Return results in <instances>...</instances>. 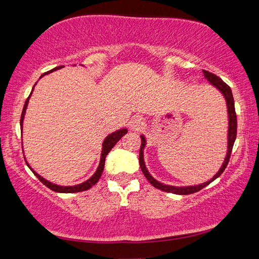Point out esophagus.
I'll return each instance as SVG.
<instances>
[{"mask_svg":"<svg viewBox=\"0 0 259 259\" xmlns=\"http://www.w3.org/2000/svg\"><path fill=\"white\" fill-rule=\"evenodd\" d=\"M144 125V120L140 116H134L130 121V128L133 130H140Z\"/></svg>","mask_w":259,"mask_h":259,"instance_id":"1","label":"esophagus"}]
</instances>
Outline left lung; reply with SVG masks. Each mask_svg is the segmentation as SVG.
<instances>
[{
	"label": "left lung",
	"instance_id": "1",
	"mask_svg": "<svg viewBox=\"0 0 259 259\" xmlns=\"http://www.w3.org/2000/svg\"><path fill=\"white\" fill-rule=\"evenodd\" d=\"M204 77L208 78V81L211 83L212 85H214L217 89L221 91V93L224 95V97L226 99V104H227V111H229V146H227V154L225 157L224 163H223L222 168L219 169V171L214 175L212 179H210L209 182L200 184V185H195V186H185V187H176V186H169V185H164L160 182L155 181L150 174H148L145 163H144V157H143V150L146 145V140L144 136H142V145H140V150H139V164H140V169L144 174V176L147 178V181L150 182L153 186L155 188H159L161 191L168 192V193H174V194H181V195H186V194H192V193L199 192L200 190H202L203 187L209 185L210 183L213 182L214 179L218 178L224 172L225 168L229 164L230 162V157H231V153H232V148H233L235 138H236V131H238V121H236V113H235V107H234V98L233 95H232V90L231 88L226 84V83L222 80L221 77L214 75V74L210 73L208 71H203Z\"/></svg>",
	"mask_w": 259,
	"mask_h": 259
}]
</instances>
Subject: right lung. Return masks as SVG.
I'll return each mask as SVG.
<instances>
[{
  "label": "right lung",
  "instance_id": "add662e5",
  "mask_svg": "<svg viewBox=\"0 0 259 259\" xmlns=\"http://www.w3.org/2000/svg\"><path fill=\"white\" fill-rule=\"evenodd\" d=\"M59 68H61V66L56 67V68H54V69H51V71H49V72L42 74L41 77H42L43 75H46V74H49V73L54 72V71H56V69H59ZM33 89H34V88H33ZM32 91H33V90H32ZM30 95H32V93H30ZM30 95L28 96V98L26 99L25 105H24V108H23V112H21L20 129H23V120H24V115H25V112H26V107H27L28 99H29V97H30ZM126 133H128V131H126V129H121V130H119V131H115V133H113V134H111L109 136H107L106 139H105L104 143H103L102 157H100V163H99V166H98L97 171L95 172L94 176L91 177L90 179H88L87 182L82 183V184H78V185H75V186H58V185H56V184H52V183H50V182L46 181V179L42 178V177L40 176V175H37L36 172H35L33 169H30V170H32V171L35 174V176H36L38 179H40V181H41L43 184H45V185H46L47 187H49L50 190L55 191V192H58V193H76V192L87 191V190H89V188L93 187L94 185H96V183H97V182L99 181V178H100V176H102L103 170H104L105 159H106V155L108 154L109 151H111L112 148H113L114 146H115V144H116L117 142H119V140H120L122 137H123V136H124ZM27 165H28V164H27Z\"/></svg>",
  "mask_w": 259,
  "mask_h": 259
}]
</instances>
